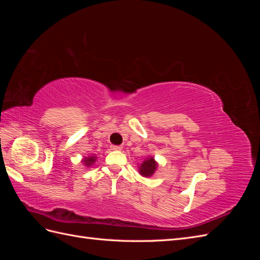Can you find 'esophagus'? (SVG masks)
Instances as JSON below:
<instances>
[{
    "instance_id": "1",
    "label": "esophagus",
    "mask_w": 260,
    "mask_h": 260,
    "mask_svg": "<svg viewBox=\"0 0 260 260\" xmlns=\"http://www.w3.org/2000/svg\"><path fill=\"white\" fill-rule=\"evenodd\" d=\"M111 148L113 149V151H121L122 149L121 146H118V145H113Z\"/></svg>"
}]
</instances>
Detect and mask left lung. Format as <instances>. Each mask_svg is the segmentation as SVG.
I'll use <instances>...</instances> for the list:
<instances>
[{
	"label": "left lung",
	"mask_w": 260,
	"mask_h": 260,
	"mask_svg": "<svg viewBox=\"0 0 260 260\" xmlns=\"http://www.w3.org/2000/svg\"><path fill=\"white\" fill-rule=\"evenodd\" d=\"M157 167H158V162L155 160L154 157L147 156L142 164L139 165V174L144 178H149L155 174Z\"/></svg>",
	"instance_id": "left-lung-1"
}]
</instances>
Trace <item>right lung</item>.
I'll use <instances>...</instances> for the list:
<instances>
[{
	"label": "right lung",
	"mask_w": 260,
	"mask_h": 260,
	"mask_svg": "<svg viewBox=\"0 0 260 260\" xmlns=\"http://www.w3.org/2000/svg\"><path fill=\"white\" fill-rule=\"evenodd\" d=\"M96 159H98V156L95 154H92V155H89V156H84L82 160H81V162L83 164V166L90 168L91 166H93L94 162L96 161Z\"/></svg>",
	"instance_id": "obj_1"
}]
</instances>
